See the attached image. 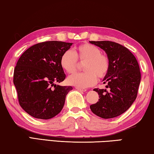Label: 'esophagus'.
Returning a JSON list of instances; mask_svg holds the SVG:
<instances>
[{"label": "esophagus", "mask_w": 154, "mask_h": 154, "mask_svg": "<svg viewBox=\"0 0 154 154\" xmlns=\"http://www.w3.org/2000/svg\"><path fill=\"white\" fill-rule=\"evenodd\" d=\"M75 89H76L77 90H79V91H83V92L86 91H87V89H85V88H80V87H75Z\"/></svg>", "instance_id": "34e87169"}]
</instances>
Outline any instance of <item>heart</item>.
<instances>
[{
  "instance_id": "obj_1",
  "label": "heart",
  "mask_w": 154,
  "mask_h": 154,
  "mask_svg": "<svg viewBox=\"0 0 154 154\" xmlns=\"http://www.w3.org/2000/svg\"><path fill=\"white\" fill-rule=\"evenodd\" d=\"M79 62L84 64V72L76 73L67 78L68 84L76 87H89L95 84L97 77L104 79L110 69V59L106 54L102 53L101 50L95 45L82 44L76 47L74 52L67 50L62 54L60 65L67 74L76 71Z\"/></svg>"
}]
</instances>
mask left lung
<instances>
[{
  "label": "left lung",
  "mask_w": 154,
  "mask_h": 154,
  "mask_svg": "<svg viewBox=\"0 0 154 154\" xmlns=\"http://www.w3.org/2000/svg\"><path fill=\"white\" fill-rule=\"evenodd\" d=\"M104 50L110 59V69L104 77L106 89H94L100 99L90 106L91 111L103 119L123 114L137 97L141 75L135 57L126 48L110 41L89 42Z\"/></svg>",
  "instance_id": "obj_1"
}]
</instances>
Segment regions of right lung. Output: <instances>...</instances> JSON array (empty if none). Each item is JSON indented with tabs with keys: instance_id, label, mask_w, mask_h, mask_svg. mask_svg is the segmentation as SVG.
<instances>
[{
	"instance_id": "right-lung-1",
	"label": "right lung",
	"mask_w": 154,
	"mask_h": 154,
	"mask_svg": "<svg viewBox=\"0 0 154 154\" xmlns=\"http://www.w3.org/2000/svg\"><path fill=\"white\" fill-rule=\"evenodd\" d=\"M72 45L58 41L39 43L28 48L17 60L14 84L20 106L32 117L49 119L63 109L66 95L73 88L54 82L65 79L60 59Z\"/></svg>"
}]
</instances>
